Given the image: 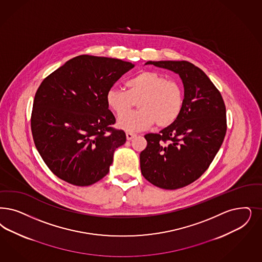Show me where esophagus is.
I'll return each mask as SVG.
<instances>
[{"label":"esophagus","instance_id":"esophagus-1","mask_svg":"<svg viewBox=\"0 0 262 262\" xmlns=\"http://www.w3.org/2000/svg\"><path fill=\"white\" fill-rule=\"evenodd\" d=\"M126 139L127 140H132L133 138H135L136 137V134H134V133H126Z\"/></svg>","mask_w":262,"mask_h":262}]
</instances>
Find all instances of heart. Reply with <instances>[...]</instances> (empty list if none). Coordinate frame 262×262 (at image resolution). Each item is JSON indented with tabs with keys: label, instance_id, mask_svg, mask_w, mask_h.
<instances>
[{
	"label": "heart",
	"instance_id": "obj_1",
	"mask_svg": "<svg viewBox=\"0 0 262 262\" xmlns=\"http://www.w3.org/2000/svg\"><path fill=\"white\" fill-rule=\"evenodd\" d=\"M126 90L111 88L106 93V103L116 115L124 114L139 100L140 108L119 117L117 126L127 132H138L156 125L170 126L180 117L185 95L180 83L168 80L159 72L143 71L126 82Z\"/></svg>",
	"mask_w": 262,
	"mask_h": 262
}]
</instances>
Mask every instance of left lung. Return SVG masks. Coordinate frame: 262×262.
Masks as SVG:
<instances>
[{"instance_id":"left-lung-1","label":"left lung","mask_w":262,"mask_h":262,"mask_svg":"<svg viewBox=\"0 0 262 262\" xmlns=\"http://www.w3.org/2000/svg\"><path fill=\"white\" fill-rule=\"evenodd\" d=\"M179 74L185 102L180 117L160 134L144 136L140 169L154 186L176 190L198 180L219 152L226 133V105L207 75L187 61H149Z\"/></svg>"}]
</instances>
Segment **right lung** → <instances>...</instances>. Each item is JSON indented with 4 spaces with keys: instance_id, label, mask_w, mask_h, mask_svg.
Returning a JSON list of instances; mask_svg holds the SVG:
<instances>
[{
    "instance_id": "1",
    "label": "right lung",
    "mask_w": 262,
    "mask_h": 262,
    "mask_svg": "<svg viewBox=\"0 0 262 262\" xmlns=\"http://www.w3.org/2000/svg\"><path fill=\"white\" fill-rule=\"evenodd\" d=\"M134 67L119 59L80 55L41 82L31 128L38 153L57 177L84 187L108 173L126 134L112 127L116 120L106 93Z\"/></svg>"
}]
</instances>
